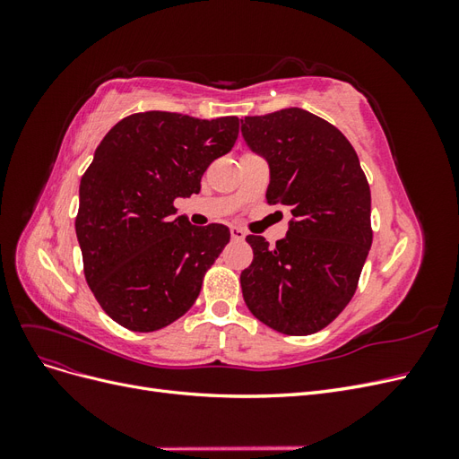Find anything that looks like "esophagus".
<instances>
[{
    "label": "esophagus",
    "mask_w": 459,
    "mask_h": 459,
    "mask_svg": "<svg viewBox=\"0 0 459 459\" xmlns=\"http://www.w3.org/2000/svg\"><path fill=\"white\" fill-rule=\"evenodd\" d=\"M230 233H231V239H235V241H243L247 238V231L243 228H238V226H231Z\"/></svg>",
    "instance_id": "1"
}]
</instances>
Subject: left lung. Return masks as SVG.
Here are the masks:
<instances>
[{
    "label": "left lung",
    "instance_id": "left-lung-1",
    "mask_svg": "<svg viewBox=\"0 0 459 459\" xmlns=\"http://www.w3.org/2000/svg\"><path fill=\"white\" fill-rule=\"evenodd\" d=\"M247 145L270 166L268 204L290 208L283 239L247 235L253 264L241 272L248 310L285 335H312L351 302L371 231V193L354 147L304 108L245 117Z\"/></svg>",
    "mask_w": 459,
    "mask_h": 459
}]
</instances>
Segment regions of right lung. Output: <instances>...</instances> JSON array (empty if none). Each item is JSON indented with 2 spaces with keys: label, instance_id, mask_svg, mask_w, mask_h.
<instances>
[{
  "label": "right lung",
  "instance_id": "obj_1",
  "mask_svg": "<svg viewBox=\"0 0 459 459\" xmlns=\"http://www.w3.org/2000/svg\"><path fill=\"white\" fill-rule=\"evenodd\" d=\"M238 135V117L147 110L122 118L95 149L80 179L76 238L93 297L122 327L162 329L199 297L230 230L172 218L174 199L199 193L208 164Z\"/></svg>",
  "mask_w": 459,
  "mask_h": 459
}]
</instances>
